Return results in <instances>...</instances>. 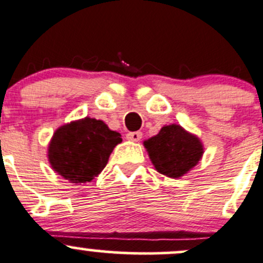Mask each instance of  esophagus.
<instances>
[{
  "label": "esophagus",
  "mask_w": 263,
  "mask_h": 263,
  "mask_svg": "<svg viewBox=\"0 0 263 263\" xmlns=\"http://www.w3.org/2000/svg\"><path fill=\"white\" fill-rule=\"evenodd\" d=\"M142 132H130L126 134V139L130 142H139L142 139Z\"/></svg>",
  "instance_id": "esophagus-1"
}]
</instances>
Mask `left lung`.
<instances>
[{"label": "left lung", "instance_id": "obj_1", "mask_svg": "<svg viewBox=\"0 0 263 263\" xmlns=\"http://www.w3.org/2000/svg\"><path fill=\"white\" fill-rule=\"evenodd\" d=\"M149 158L160 174L180 178L198 164L203 155V144L177 124L165 125L155 137L144 142Z\"/></svg>", "mask_w": 263, "mask_h": 263}]
</instances>
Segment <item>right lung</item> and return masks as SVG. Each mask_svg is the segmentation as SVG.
Here are the masks:
<instances>
[{"instance_id":"add662e5","label":"right lung","mask_w":263,"mask_h":263,"mask_svg":"<svg viewBox=\"0 0 263 263\" xmlns=\"http://www.w3.org/2000/svg\"><path fill=\"white\" fill-rule=\"evenodd\" d=\"M120 137L103 120L86 117L71 121L53 133L49 162L56 173L71 183L90 182L105 168Z\"/></svg>"}]
</instances>
